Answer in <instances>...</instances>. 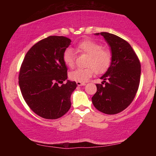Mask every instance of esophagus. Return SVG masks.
<instances>
[{
	"label": "esophagus",
	"mask_w": 156,
	"mask_h": 156,
	"mask_svg": "<svg viewBox=\"0 0 156 156\" xmlns=\"http://www.w3.org/2000/svg\"><path fill=\"white\" fill-rule=\"evenodd\" d=\"M76 84L78 86H84L86 84L85 83H80V82H76Z\"/></svg>",
	"instance_id": "obj_1"
}]
</instances>
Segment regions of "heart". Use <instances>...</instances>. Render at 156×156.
Returning a JSON list of instances; mask_svg holds the SVG:
<instances>
[{
    "label": "heart",
    "mask_w": 156,
    "mask_h": 156,
    "mask_svg": "<svg viewBox=\"0 0 156 156\" xmlns=\"http://www.w3.org/2000/svg\"><path fill=\"white\" fill-rule=\"evenodd\" d=\"M76 51L88 56L85 69H76L69 73V78L76 82L84 83L96 73L106 72L112 62V54L109 50L102 48L101 44L96 42L86 40L79 43ZM63 61L67 67L72 68L75 64V58L72 50L67 49L63 53Z\"/></svg>",
    "instance_id": "obj_1"
}]
</instances>
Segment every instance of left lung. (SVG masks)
<instances>
[{"label": "left lung", "mask_w": 156, "mask_h": 156, "mask_svg": "<svg viewBox=\"0 0 156 156\" xmlns=\"http://www.w3.org/2000/svg\"><path fill=\"white\" fill-rule=\"evenodd\" d=\"M94 35L104 37L110 47L112 62L100 77L102 84H96L97 91L91 100L100 112L116 114L125 109L135 98L140 80V63L131 46L122 38L108 32Z\"/></svg>", "instance_id": "left-lung-1"}]
</instances>
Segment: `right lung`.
Masks as SVG:
<instances>
[{"label":"right lung","instance_id":"add662e5","mask_svg":"<svg viewBox=\"0 0 156 156\" xmlns=\"http://www.w3.org/2000/svg\"><path fill=\"white\" fill-rule=\"evenodd\" d=\"M71 42L65 36L43 39L29 50L21 65L18 83L23 98L34 113L45 119L62 117L72 105L71 95L77 84L67 80L63 61V53Z\"/></svg>","mask_w":156,"mask_h":156}]
</instances>
